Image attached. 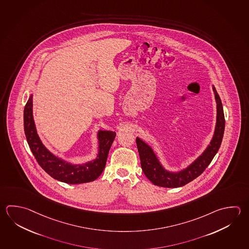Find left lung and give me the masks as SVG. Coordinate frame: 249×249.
<instances>
[{"label": "left lung", "mask_w": 249, "mask_h": 249, "mask_svg": "<svg viewBox=\"0 0 249 249\" xmlns=\"http://www.w3.org/2000/svg\"><path fill=\"white\" fill-rule=\"evenodd\" d=\"M216 101V124L215 134L211 142V144L206 150L187 169L179 173H170L162 167L160 161L155 155L154 151L150 146L142 141L140 138H136V145L140 156L142 169L146 177L154 185L164 188H178L196 178L204 172L207 166L211 164L213 158L219 150L222 142L224 131H225V121L223 106L219 95L216 92L215 87H213Z\"/></svg>", "instance_id": "1"}]
</instances>
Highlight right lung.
Wrapping results in <instances>:
<instances>
[{
	"label": "right lung",
	"instance_id": "right-lung-1",
	"mask_svg": "<svg viewBox=\"0 0 249 249\" xmlns=\"http://www.w3.org/2000/svg\"><path fill=\"white\" fill-rule=\"evenodd\" d=\"M24 127L30 149L38 164L52 178L68 184L90 182L99 178L106 166L108 152L116 136L115 132L99 131L98 159L87 164L73 165L53 155L43 145L33 121L32 95L24 107Z\"/></svg>",
	"mask_w": 249,
	"mask_h": 249
}]
</instances>
